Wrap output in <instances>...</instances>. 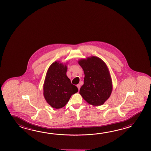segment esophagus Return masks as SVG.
Instances as JSON below:
<instances>
[{
    "instance_id": "esophagus-1",
    "label": "esophagus",
    "mask_w": 151,
    "mask_h": 151,
    "mask_svg": "<svg viewBox=\"0 0 151 151\" xmlns=\"http://www.w3.org/2000/svg\"><path fill=\"white\" fill-rule=\"evenodd\" d=\"M77 87H78V90H80V85L79 84H78L77 85Z\"/></svg>"
}]
</instances>
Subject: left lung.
<instances>
[{"label": "left lung", "instance_id": "1", "mask_svg": "<svg viewBox=\"0 0 151 151\" xmlns=\"http://www.w3.org/2000/svg\"><path fill=\"white\" fill-rule=\"evenodd\" d=\"M84 72L83 85L79 93L83 99L93 106L102 105L112 91V81L109 70L102 59L96 56L78 61Z\"/></svg>", "mask_w": 151, "mask_h": 151}]
</instances>
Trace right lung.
I'll return each instance as SVG.
<instances>
[{
	"label": "right lung",
	"mask_w": 151,
	"mask_h": 151,
	"mask_svg": "<svg viewBox=\"0 0 151 151\" xmlns=\"http://www.w3.org/2000/svg\"><path fill=\"white\" fill-rule=\"evenodd\" d=\"M68 66L55 61L48 68L43 86V94L52 107L59 109L66 105L71 96L78 91L66 76Z\"/></svg>",
	"instance_id": "obj_1"
}]
</instances>
